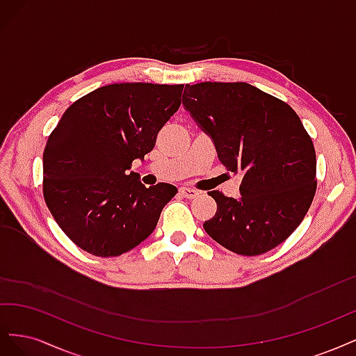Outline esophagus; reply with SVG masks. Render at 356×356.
<instances>
[{"instance_id": "obj_1", "label": "esophagus", "mask_w": 356, "mask_h": 356, "mask_svg": "<svg viewBox=\"0 0 356 356\" xmlns=\"http://www.w3.org/2000/svg\"><path fill=\"white\" fill-rule=\"evenodd\" d=\"M179 193L184 197H187V199H195L196 196H199V191L197 190H195V188H188V187H181L179 188Z\"/></svg>"}]
</instances>
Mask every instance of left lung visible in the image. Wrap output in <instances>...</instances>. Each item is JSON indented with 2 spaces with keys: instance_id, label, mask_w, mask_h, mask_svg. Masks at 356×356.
I'll use <instances>...</instances> for the list:
<instances>
[{
  "instance_id": "obj_1",
  "label": "left lung",
  "mask_w": 356,
  "mask_h": 356,
  "mask_svg": "<svg viewBox=\"0 0 356 356\" xmlns=\"http://www.w3.org/2000/svg\"><path fill=\"white\" fill-rule=\"evenodd\" d=\"M182 104L217 148L227 170L242 174L241 197L213 190L217 212L203 229L239 255H260L293 233L316 193V153L291 106L248 83L186 84Z\"/></svg>"
}]
</instances>
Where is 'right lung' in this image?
Returning a JSON list of instances; mask_svg holds the SVG:
<instances>
[{"mask_svg":"<svg viewBox=\"0 0 356 356\" xmlns=\"http://www.w3.org/2000/svg\"><path fill=\"white\" fill-rule=\"evenodd\" d=\"M184 84L114 83L75 101L42 154V196L62 232L96 257L134 250L156 229L175 186L131 172L181 105Z\"/></svg>","mask_w":356,"mask_h":356,"instance_id":"right-lung-1","label":"right lung"}]
</instances>
